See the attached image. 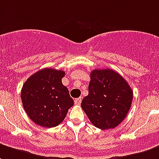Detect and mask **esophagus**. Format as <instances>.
<instances>
[{
    "instance_id": "1",
    "label": "esophagus",
    "mask_w": 159,
    "mask_h": 159,
    "mask_svg": "<svg viewBox=\"0 0 159 159\" xmlns=\"http://www.w3.org/2000/svg\"><path fill=\"white\" fill-rule=\"evenodd\" d=\"M82 103V98H77L75 99V103L76 104H80V103Z\"/></svg>"
}]
</instances>
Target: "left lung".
Segmentation results:
<instances>
[{"label":"left lung","mask_w":159,"mask_h":159,"mask_svg":"<svg viewBox=\"0 0 159 159\" xmlns=\"http://www.w3.org/2000/svg\"><path fill=\"white\" fill-rule=\"evenodd\" d=\"M89 95L81 106L92 124L101 130L116 127L129 112L133 92L118 72L97 69L90 73Z\"/></svg>","instance_id":"obj_1"}]
</instances>
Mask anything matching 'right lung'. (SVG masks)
<instances>
[{
	"label": "right lung",
	"instance_id": "1",
	"mask_svg": "<svg viewBox=\"0 0 159 159\" xmlns=\"http://www.w3.org/2000/svg\"><path fill=\"white\" fill-rule=\"evenodd\" d=\"M65 71L43 68L29 76L23 86L21 98L27 115L35 124L57 126L74 104L67 88L62 84Z\"/></svg>",
	"mask_w": 159,
	"mask_h": 159
}]
</instances>
